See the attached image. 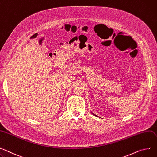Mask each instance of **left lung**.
Segmentation results:
<instances>
[{"mask_svg":"<svg viewBox=\"0 0 157 157\" xmlns=\"http://www.w3.org/2000/svg\"><path fill=\"white\" fill-rule=\"evenodd\" d=\"M93 114L94 115V116H96V115H95V114H94V113H93Z\"/></svg>","mask_w":157,"mask_h":157,"instance_id":"1","label":"left lung"}]
</instances>
